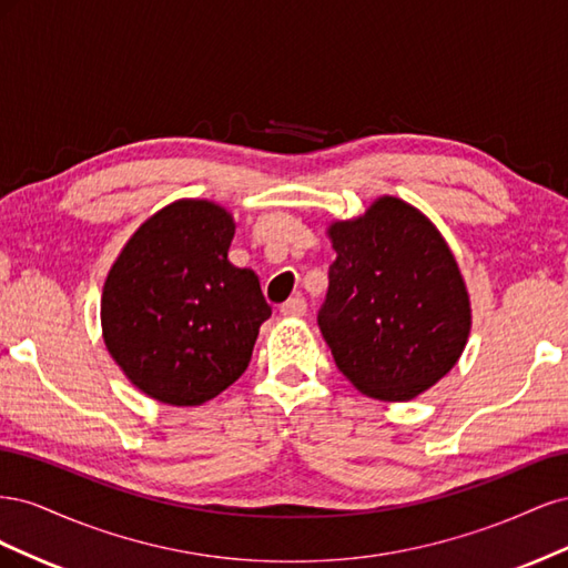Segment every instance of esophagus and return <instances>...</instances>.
<instances>
[{
	"instance_id": "1",
	"label": "esophagus",
	"mask_w": 568,
	"mask_h": 568,
	"mask_svg": "<svg viewBox=\"0 0 568 568\" xmlns=\"http://www.w3.org/2000/svg\"><path fill=\"white\" fill-rule=\"evenodd\" d=\"M280 313H282L284 317H303V315L307 313V305H305V301H303L301 296H296V298H288V301L280 307Z\"/></svg>"
}]
</instances>
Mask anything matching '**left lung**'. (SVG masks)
Listing matches in <instances>:
<instances>
[{
  "instance_id": "8db88e82",
  "label": "left lung",
  "mask_w": 568,
  "mask_h": 568,
  "mask_svg": "<svg viewBox=\"0 0 568 568\" xmlns=\"http://www.w3.org/2000/svg\"><path fill=\"white\" fill-rule=\"evenodd\" d=\"M336 261L320 329L343 376L374 400L407 403L448 374L467 346L471 301L438 227L379 196L326 227Z\"/></svg>"
}]
</instances>
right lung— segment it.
I'll list each match as a JSON object with an SVG mask.
<instances>
[{"label": "right lung", "instance_id": "obj_1", "mask_svg": "<svg viewBox=\"0 0 568 568\" xmlns=\"http://www.w3.org/2000/svg\"><path fill=\"white\" fill-rule=\"evenodd\" d=\"M234 217L209 199H180L144 220L101 291V336L132 386L194 407L251 363L272 315L261 282L227 261Z\"/></svg>", "mask_w": 568, "mask_h": 568}]
</instances>
